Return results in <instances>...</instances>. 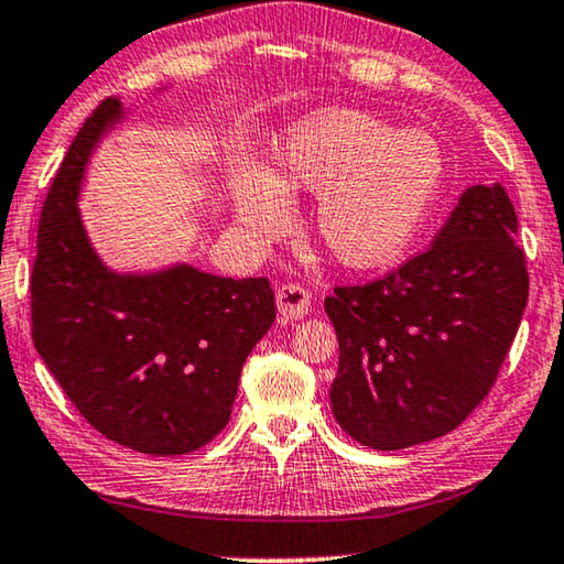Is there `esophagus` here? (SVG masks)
Masks as SVG:
<instances>
[{
    "label": "esophagus",
    "instance_id": "obj_1",
    "mask_svg": "<svg viewBox=\"0 0 564 564\" xmlns=\"http://www.w3.org/2000/svg\"><path fill=\"white\" fill-rule=\"evenodd\" d=\"M275 306H279L283 322H296V318H304L308 314L311 293L299 283H283L275 291Z\"/></svg>",
    "mask_w": 564,
    "mask_h": 564
}]
</instances>
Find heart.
Here are the masks:
<instances>
[{"label": "heart", "instance_id": "obj_1", "mask_svg": "<svg viewBox=\"0 0 564 564\" xmlns=\"http://www.w3.org/2000/svg\"><path fill=\"white\" fill-rule=\"evenodd\" d=\"M445 174L438 141L355 111H322L285 133L260 172H238V220L258 235L289 220L285 197L318 195L314 230L349 268H375L408 246Z\"/></svg>", "mask_w": 564, "mask_h": 564}]
</instances>
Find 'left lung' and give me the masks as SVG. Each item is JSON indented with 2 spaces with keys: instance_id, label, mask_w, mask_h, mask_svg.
<instances>
[{
  "instance_id": "1",
  "label": "left lung",
  "mask_w": 564,
  "mask_h": 564,
  "mask_svg": "<svg viewBox=\"0 0 564 564\" xmlns=\"http://www.w3.org/2000/svg\"><path fill=\"white\" fill-rule=\"evenodd\" d=\"M517 232L501 184H476L425 253L326 296L341 431L375 451L410 448L451 433L489 394L529 296Z\"/></svg>"
}]
</instances>
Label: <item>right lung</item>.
<instances>
[{
	"instance_id": "1",
	"label": "right lung",
	"mask_w": 564,
	"mask_h": 564,
	"mask_svg": "<svg viewBox=\"0 0 564 564\" xmlns=\"http://www.w3.org/2000/svg\"><path fill=\"white\" fill-rule=\"evenodd\" d=\"M123 119L119 98L88 116L50 184L32 265V341L75 410L108 441L182 456L228 425L240 369L271 329L268 279L192 265L113 273L80 223L90 151Z\"/></svg>"
}]
</instances>
